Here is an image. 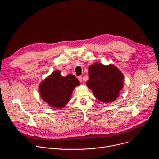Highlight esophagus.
<instances>
[{"instance_id": "34e87169", "label": "esophagus", "mask_w": 159, "mask_h": 159, "mask_svg": "<svg viewBox=\"0 0 159 159\" xmlns=\"http://www.w3.org/2000/svg\"><path fill=\"white\" fill-rule=\"evenodd\" d=\"M77 78H78V79L79 80L80 82H82V76H81V75H80V76H79Z\"/></svg>"}]
</instances>
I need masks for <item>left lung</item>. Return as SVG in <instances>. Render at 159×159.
Masks as SVG:
<instances>
[{"label":"left lung","instance_id":"1","mask_svg":"<svg viewBox=\"0 0 159 159\" xmlns=\"http://www.w3.org/2000/svg\"><path fill=\"white\" fill-rule=\"evenodd\" d=\"M86 84L97 99L104 103L115 101L123 87L124 75L113 64L104 65L95 63L89 67Z\"/></svg>","mask_w":159,"mask_h":159}]
</instances>
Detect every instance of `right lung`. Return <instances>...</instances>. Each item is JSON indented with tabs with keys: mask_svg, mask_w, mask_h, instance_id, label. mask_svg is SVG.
Wrapping results in <instances>:
<instances>
[{
	"mask_svg": "<svg viewBox=\"0 0 159 159\" xmlns=\"http://www.w3.org/2000/svg\"><path fill=\"white\" fill-rule=\"evenodd\" d=\"M79 85L75 75L63 77L60 71L55 70L40 84L39 92L42 99L50 106L62 108L70 100L74 88Z\"/></svg>",
	"mask_w": 159,
	"mask_h": 159,
	"instance_id": "obj_1",
	"label": "right lung"
}]
</instances>
